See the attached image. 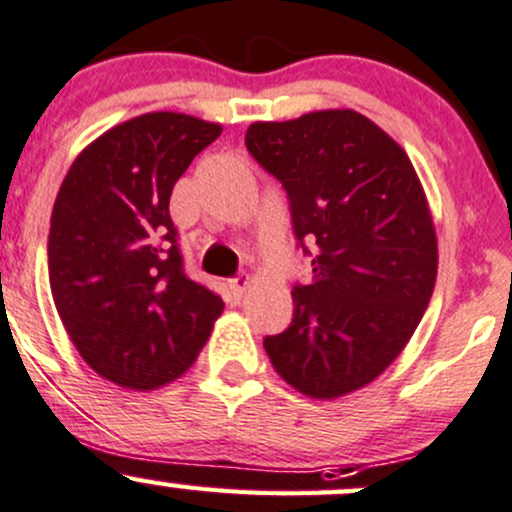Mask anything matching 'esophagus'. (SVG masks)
I'll list each match as a JSON object with an SVG mask.
<instances>
[{
  "mask_svg": "<svg viewBox=\"0 0 512 512\" xmlns=\"http://www.w3.org/2000/svg\"><path fill=\"white\" fill-rule=\"evenodd\" d=\"M247 289H250V277H235L228 282V291L233 299H240Z\"/></svg>",
  "mask_w": 512,
  "mask_h": 512,
  "instance_id": "esophagus-1",
  "label": "esophagus"
}]
</instances>
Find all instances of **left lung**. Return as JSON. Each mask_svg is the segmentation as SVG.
Returning a JSON list of instances; mask_svg holds the SVG:
<instances>
[{
  "label": "left lung",
  "instance_id": "left-lung-1",
  "mask_svg": "<svg viewBox=\"0 0 512 512\" xmlns=\"http://www.w3.org/2000/svg\"><path fill=\"white\" fill-rule=\"evenodd\" d=\"M245 145L289 194L296 240L316 243L311 282L291 291L294 320L265 338L269 362L303 396H347L386 372L428 308V196L406 150L352 109L255 121Z\"/></svg>",
  "mask_w": 512,
  "mask_h": 512
}]
</instances>
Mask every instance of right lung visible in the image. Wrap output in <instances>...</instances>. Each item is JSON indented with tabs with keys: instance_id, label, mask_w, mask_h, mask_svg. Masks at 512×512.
Wrapping results in <instances>:
<instances>
[{
	"instance_id": "obj_1",
	"label": "right lung",
	"mask_w": 512,
	"mask_h": 512,
	"mask_svg": "<svg viewBox=\"0 0 512 512\" xmlns=\"http://www.w3.org/2000/svg\"><path fill=\"white\" fill-rule=\"evenodd\" d=\"M221 123L177 111L123 121L87 145L50 216L48 272L72 345L106 381L153 391L179 379L223 313L184 274L170 196Z\"/></svg>"
}]
</instances>
